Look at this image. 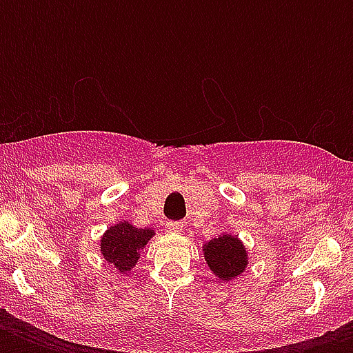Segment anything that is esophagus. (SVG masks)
Here are the masks:
<instances>
[{
  "label": "esophagus",
  "mask_w": 353,
  "mask_h": 353,
  "mask_svg": "<svg viewBox=\"0 0 353 353\" xmlns=\"http://www.w3.org/2000/svg\"><path fill=\"white\" fill-rule=\"evenodd\" d=\"M183 221H166L165 229L168 232H181L183 231Z\"/></svg>",
  "instance_id": "obj_1"
}]
</instances>
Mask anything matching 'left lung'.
I'll list each match as a JSON object with an SVG mask.
<instances>
[{"label":"left lung","mask_w":353,"mask_h":353,"mask_svg":"<svg viewBox=\"0 0 353 353\" xmlns=\"http://www.w3.org/2000/svg\"><path fill=\"white\" fill-rule=\"evenodd\" d=\"M205 260L220 280H232L247 268V251L236 236L223 234L205 243Z\"/></svg>","instance_id":"1"}]
</instances>
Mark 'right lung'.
I'll return each mask as SVG.
<instances>
[{"mask_svg": "<svg viewBox=\"0 0 353 353\" xmlns=\"http://www.w3.org/2000/svg\"><path fill=\"white\" fill-rule=\"evenodd\" d=\"M154 236L150 229H137L128 221L110 227L101 240V252L108 262L113 263L121 273H126L137 263L139 251Z\"/></svg>", "mask_w": 353, "mask_h": 353, "instance_id": "1", "label": "right lung"}]
</instances>
